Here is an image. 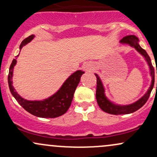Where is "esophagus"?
I'll list each match as a JSON object with an SVG mask.
<instances>
[{
  "instance_id": "esophagus-1",
  "label": "esophagus",
  "mask_w": 157,
  "mask_h": 157,
  "mask_svg": "<svg viewBox=\"0 0 157 157\" xmlns=\"http://www.w3.org/2000/svg\"><path fill=\"white\" fill-rule=\"evenodd\" d=\"M94 65L91 63H86L83 66V71L86 72H91L94 70Z\"/></svg>"
}]
</instances>
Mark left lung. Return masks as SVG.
Segmentation results:
<instances>
[{"mask_svg":"<svg viewBox=\"0 0 157 157\" xmlns=\"http://www.w3.org/2000/svg\"><path fill=\"white\" fill-rule=\"evenodd\" d=\"M138 37L135 35H128L123 37L120 40V44H128L131 46V47L134 48L142 56H143L145 61L148 65L149 70H150V75L151 77V82L150 85V87L147 89V92L142 96L141 98L139 99L137 101L134 102V103L128 104V105H118L115 104L114 102H111V100L108 99V97L105 96V88H104L103 84H102V80H100V77L98 76L97 74H95V76L97 77V90H96V99L98 105L102 111L114 115H120V114H128V113H134V111H137L140 108L142 107L148 100L150 97L151 92L154 88V68L153 67L152 63L150 57L145 50H144L141 46L139 44ZM157 74V69H156ZM157 87V83H156Z\"/></svg>","mask_w":157,"mask_h":157,"instance_id":"1","label":"left lung"}]
</instances>
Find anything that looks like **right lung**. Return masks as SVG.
Masks as SVG:
<instances>
[{
    "label": "right lung",
    "mask_w": 157,
    "mask_h": 157,
    "mask_svg": "<svg viewBox=\"0 0 157 157\" xmlns=\"http://www.w3.org/2000/svg\"><path fill=\"white\" fill-rule=\"evenodd\" d=\"M34 37L35 35H32L23 40L20 46V50H21L23 46L29 43ZM18 56L19 55L16 56V57ZM16 63L17 60L16 59H14L11 63L8 75V83L12 96L15 97L20 105L29 113L38 117L55 118L64 114L71 105L74 94L80 82L81 76L85 73L84 71L77 70L70 75L67 80L63 82L60 89L51 97L43 100H27L20 96L12 86L13 68Z\"/></svg>",
    "instance_id": "1"
}]
</instances>
